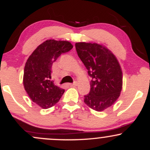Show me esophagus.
<instances>
[{"instance_id":"34e87169","label":"esophagus","mask_w":150,"mask_h":150,"mask_svg":"<svg viewBox=\"0 0 150 150\" xmlns=\"http://www.w3.org/2000/svg\"><path fill=\"white\" fill-rule=\"evenodd\" d=\"M77 85H78V83L77 82H75L73 84H70V85L72 86V87H76Z\"/></svg>"}]
</instances>
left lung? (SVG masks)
Masks as SVG:
<instances>
[{"mask_svg": "<svg viewBox=\"0 0 150 150\" xmlns=\"http://www.w3.org/2000/svg\"><path fill=\"white\" fill-rule=\"evenodd\" d=\"M79 58L92 78L90 92L84 102L97 111H103L116 102L123 86V73L115 55L102 44L77 42Z\"/></svg>", "mask_w": 150, "mask_h": 150, "instance_id": "8db88e82", "label": "left lung"}]
</instances>
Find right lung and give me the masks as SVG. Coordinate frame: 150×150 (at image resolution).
I'll return each instance as SVG.
<instances>
[{
  "mask_svg": "<svg viewBox=\"0 0 150 150\" xmlns=\"http://www.w3.org/2000/svg\"><path fill=\"white\" fill-rule=\"evenodd\" d=\"M73 46L68 41L48 39L38 46L25 63L23 85L33 102L46 109L57 104L65 89L55 85L51 78V67L62 53Z\"/></svg>",
  "mask_w": 150,
  "mask_h": 150,
  "instance_id": "right-lung-1",
  "label": "right lung"
}]
</instances>
